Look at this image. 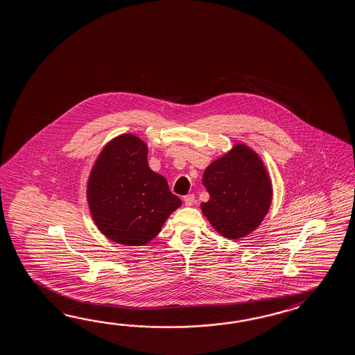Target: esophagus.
<instances>
[{
    "label": "esophagus",
    "instance_id": "1",
    "mask_svg": "<svg viewBox=\"0 0 355 355\" xmlns=\"http://www.w3.org/2000/svg\"><path fill=\"white\" fill-rule=\"evenodd\" d=\"M194 202H196V197H194V194H188V196H185V197H184V203H185V206H193V205H194Z\"/></svg>",
    "mask_w": 355,
    "mask_h": 355
}]
</instances>
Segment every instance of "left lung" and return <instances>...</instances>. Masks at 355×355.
Here are the masks:
<instances>
[{"mask_svg":"<svg viewBox=\"0 0 355 355\" xmlns=\"http://www.w3.org/2000/svg\"><path fill=\"white\" fill-rule=\"evenodd\" d=\"M203 185L209 200L202 203L208 221L223 236L238 239L262 223L272 200L268 173L259 157L244 144L208 166Z\"/></svg>","mask_w":355,"mask_h":355,"instance_id":"1","label":"left lung"}]
</instances>
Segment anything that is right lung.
<instances>
[{"label": "right lung", "mask_w": 355, "mask_h": 355, "mask_svg": "<svg viewBox=\"0 0 355 355\" xmlns=\"http://www.w3.org/2000/svg\"><path fill=\"white\" fill-rule=\"evenodd\" d=\"M147 153L135 135L117 137L99 155L88 182L94 223L108 239L125 245L147 244L182 205L165 178L149 168Z\"/></svg>", "instance_id": "right-lung-1"}]
</instances>
